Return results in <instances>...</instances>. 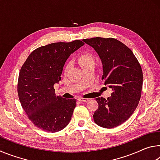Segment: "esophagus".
I'll list each match as a JSON object with an SVG mask.
<instances>
[{"label":"esophagus","instance_id":"esophagus-1","mask_svg":"<svg viewBox=\"0 0 160 160\" xmlns=\"http://www.w3.org/2000/svg\"><path fill=\"white\" fill-rule=\"evenodd\" d=\"M78 100L79 102H88L90 99H87V98H78Z\"/></svg>","mask_w":160,"mask_h":160}]
</instances>
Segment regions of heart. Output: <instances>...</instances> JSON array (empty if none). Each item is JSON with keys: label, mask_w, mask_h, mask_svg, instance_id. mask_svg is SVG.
<instances>
[{"label": "heart", "mask_w": 160, "mask_h": 160, "mask_svg": "<svg viewBox=\"0 0 160 160\" xmlns=\"http://www.w3.org/2000/svg\"><path fill=\"white\" fill-rule=\"evenodd\" d=\"M78 62H79L81 67H84L87 66V65H89L90 63H94V59L92 56L90 55V54L83 53V54H81V55L79 56V58H78ZM69 67H70V64H68L65 70L67 71L68 69L69 68Z\"/></svg>", "instance_id": "obj_1"}]
</instances>
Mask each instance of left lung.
Wrapping results in <instances>:
<instances>
[{
  "instance_id": "left-lung-1",
  "label": "left lung",
  "mask_w": 160,
  "mask_h": 160,
  "mask_svg": "<svg viewBox=\"0 0 160 160\" xmlns=\"http://www.w3.org/2000/svg\"><path fill=\"white\" fill-rule=\"evenodd\" d=\"M102 61L104 85L112 89L107 99L97 97L99 107L93 115L97 125L113 128L131 117L138 104L142 88L141 66L132 51L113 38L83 39Z\"/></svg>"
}]
</instances>
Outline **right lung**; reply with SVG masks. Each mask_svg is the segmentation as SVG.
I'll return each instance as SVG.
<instances>
[{
  "label": "right lung",
  "instance_id": "add662e5",
  "mask_svg": "<svg viewBox=\"0 0 160 160\" xmlns=\"http://www.w3.org/2000/svg\"><path fill=\"white\" fill-rule=\"evenodd\" d=\"M84 44L75 40L43 46L32 51L21 68L18 84L21 105L29 120L44 131H60L71 119L76 99L56 96L53 85L61 80L70 54Z\"/></svg>",
  "mask_w": 160,
  "mask_h": 160
}]
</instances>
